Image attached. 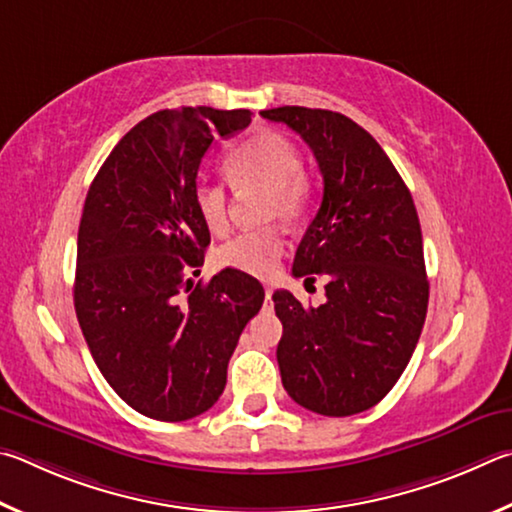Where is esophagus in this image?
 <instances>
[{
	"label": "esophagus",
	"instance_id": "esophagus-1",
	"mask_svg": "<svg viewBox=\"0 0 512 512\" xmlns=\"http://www.w3.org/2000/svg\"><path fill=\"white\" fill-rule=\"evenodd\" d=\"M272 294H274L272 288H265V299H267V303H272Z\"/></svg>",
	"mask_w": 512,
	"mask_h": 512
}]
</instances>
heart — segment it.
Masks as SVG:
<instances>
[{
    "label": "heart",
    "instance_id": "1",
    "mask_svg": "<svg viewBox=\"0 0 512 512\" xmlns=\"http://www.w3.org/2000/svg\"><path fill=\"white\" fill-rule=\"evenodd\" d=\"M222 168L236 191H265V220L299 222L315 204L317 177L301 166L297 143L279 132H258L238 143L224 155ZM195 209L211 233L229 229V195L222 184H197ZM283 247L279 229L247 231L218 249V265L267 279L279 265Z\"/></svg>",
    "mask_w": 512,
    "mask_h": 512
}]
</instances>
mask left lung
Returning <instances> with one entry per match:
<instances>
[{"mask_svg": "<svg viewBox=\"0 0 512 512\" xmlns=\"http://www.w3.org/2000/svg\"><path fill=\"white\" fill-rule=\"evenodd\" d=\"M261 116L297 132L324 177L292 272L324 276L326 301L306 308L288 290L272 297L283 324V387L315 414H360L393 389L425 324L429 283L416 206L387 152L348 116L299 105Z\"/></svg>", "mask_w": 512, "mask_h": 512, "instance_id": "obj_1", "label": "left lung"}]
</instances>
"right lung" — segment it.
<instances>
[{
    "label": "right lung",
    "mask_w": 512,
    "mask_h": 512,
    "mask_svg": "<svg viewBox=\"0 0 512 512\" xmlns=\"http://www.w3.org/2000/svg\"><path fill=\"white\" fill-rule=\"evenodd\" d=\"M249 123V110L150 114L116 143L87 191L76 317L107 384L148 418L179 423L211 409L242 328L263 306V285L238 270L195 288L184 279L211 242L195 209L204 152Z\"/></svg>",
    "instance_id": "obj_1"
}]
</instances>
